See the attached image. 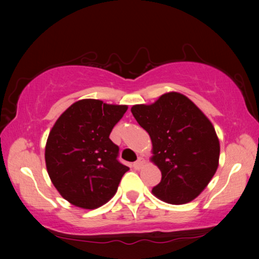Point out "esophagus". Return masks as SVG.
<instances>
[{
  "label": "esophagus",
  "mask_w": 259,
  "mask_h": 259,
  "mask_svg": "<svg viewBox=\"0 0 259 259\" xmlns=\"http://www.w3.org/2000/svg\"><path fill=\"white\" fill-rule=\"evenodd\" d=\"M143 164H144V160L141 158H139L136 162H133L132 166H133L134 169H140L141 166H143Z\"/></svg>",
  "instance_id": "1"
}]
</instances>
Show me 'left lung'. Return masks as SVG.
I'll return each instance as SVG.
<instances>
[{
  "mask_svg": "<svg viewBox=\"0 0 259 259\" xmlns=\"http://www.w3.org/2000/svg\"><path fill=\"white\" fill-rule=\"evenodd\" d=\"M131 112L150 134L152 161L161 180L152 189L168 204H186L200 194L218 167L219 140L210 120L185 95L171 92Z\"/></svg>",
  "mask_w": 259,
  "mask_h": 259,
  "instance_id": "left-lung-1",
  "label": "left lung"
}]
</instances>
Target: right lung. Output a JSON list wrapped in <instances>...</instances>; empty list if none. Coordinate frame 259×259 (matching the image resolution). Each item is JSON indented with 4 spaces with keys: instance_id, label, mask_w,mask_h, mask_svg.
I'll use <instances>...</instances> for the list:
<instances>
[{
    "instance_id": "obj_1",
    "label": "right lung",
    "mask_w": 259,
    "mask_h": 259,
    "mask_svg": "<svg viewBox=\"0 0 259 259\" xmlns=\"http://www.w3.org/2000/svg\"><path fill=\"white\" fill-rule=\"evenodd\" d=\"M126 111L127 106L83 99L56 120L46 145V166L70 204L93 210L115 194L130 168L119 161V146L109 134Z\"/></svg>"
}]
</instances>
